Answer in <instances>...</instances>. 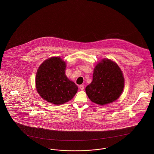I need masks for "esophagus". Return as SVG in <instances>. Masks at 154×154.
<instances>
[{"instance_id":"1","label":"esophagus","mask_w":154,"mask_h":154,"mask_svg":"<svg viewBox=\"0 0 154 154\" xmlns=\"http://www.w3.org/2000/svg\"><path fill=\"white\" fill-rule=\"evenodd\" d=\"M79 88H80L81 90H83L84 89V85H80L79 86Z\"/></svg>"}]
</instances>
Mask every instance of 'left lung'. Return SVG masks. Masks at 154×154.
<instances>
[{"instance_id": "8db88e82", "label": "left lung", "mask_w": 154, "mask_h": 154, "mask_svg": "<svg viewBox=\"0 0 154 154\" xmlns=\"http://www.w3.org/2000/svg\"><path fill=\"white\" fill-rule=\"evenodd\" d=\"M124 87V78L117 64L110 59H103L94 69L92 82L85 88L89 99L104 105L116 101Z\"/></svg>"}]
</instances>
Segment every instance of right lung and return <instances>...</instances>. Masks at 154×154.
<instances>
[{"label":"right lung","mask_w":154,"mask_h":154,"mask_svg":"<svg viewBox=\"0 0 154 154\" xmlns=\"http://www.w3.org/2000/svg\"><path fill=\"white\" fill-rule=\"evenodd\" d=\"M65 69L66 63L58 57L45 60L38 69L37 91L46 101L60 105L73 99L77 93L78 87L67 78Z\"/></svg>","instance_id":"right-lung-1"}]
</instances>
